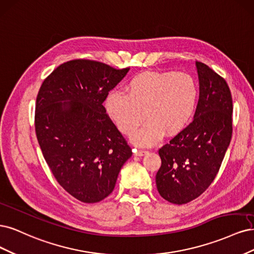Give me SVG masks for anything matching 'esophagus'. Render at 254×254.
<instances>
[{
  "instance_id": "esophagus-1",
  "label": "esophagus",
  "mask_w": 254,
  "mask_h": 254,
  "mask_svg": "<svg viewBox=\"0 0 254 254\" xmlns=\"http://www.w3.org/2000/svg\"><path fill=\"white\" fill-rule=\"evenodd\" d=\"M134 152V155L135 156H143V155H145L146 153H148V151H144V150H137V149H134L133 150Z\"/></svg>"
}]
</instances>
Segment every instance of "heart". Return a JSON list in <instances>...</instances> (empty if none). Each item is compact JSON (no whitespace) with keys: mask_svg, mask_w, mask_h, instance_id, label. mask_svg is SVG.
Wrapping results in <instances>:
<instances>
[{"mask_svg":"<svg viewBox=\"0 0 254 254\" xmlns=\"http://www.w3.org/2000/svg\"><path fill=\"white\" fill-rule=\"evenodd\" d=\"M198 101V87L188 72L145 71L127 84V94L112 91L104 108L122 134L129 135L137 145H150L167 134L173 136L186 128L194 116Z\"/></svg>","mask_w":254,"mask_h":254,"instance_id":"heart-1","label":"heart"}]
</instances>
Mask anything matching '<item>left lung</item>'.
I'll return each instance as SVG.
<instances>
[{
  "mask_svg": "<svg viewBox=\"0 0 254 254\" xmlns=\"http://www.w3.org/2000/svg\"><path fill=\"white\" fill-rule=\"evenodd\" d=\"M199 99L194 119L159 150L156 186L161 197L184 204L198 197L214 181L232 136V97L224 78L195 62Z\"/></svg>",
  "mask_w": 254,
  "mask_h": 254,
  "instance_id": "left-lung-1",
  "label": "left lung"
}]
</instances>
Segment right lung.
Listing matches in <instances>:
<instances>
[{"mask_svg": "<svg viewBox=\"0 0 254 254\" xmlns=\"http://www.w3.org/2000/svg\"><path fill=\"white\" fill-rule=\"evenodd\" d=\"M128 69L71 60L57 67L40 87L35 115L40 148L57 182L82 202L108 197L132 156L102 105Z\"/></svg>", "mask_w": 254, "mask_h": 254, "instance_id": "add662e5", "label": "right lung"}]
</instances>
